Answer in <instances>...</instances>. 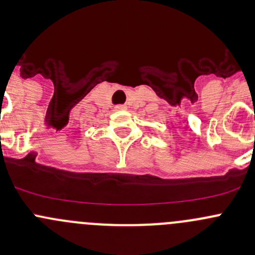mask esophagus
<instances>
[{"label":"esophagus","instance_id":"esophagus-1","mask_svg":"<svg viewBox=\"0 0 255 255\" xmlns=\"http://www.w3.org/2000/svg\"><path fill=\"white\" fill-rule=\"evenodd\" d=\"M116 110H117V111H123V110H127V106H126V105H117V106H116Z\"/></svg>","mask_w":255,"mask_h":255}]
</instances>
